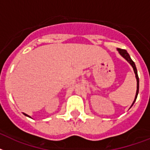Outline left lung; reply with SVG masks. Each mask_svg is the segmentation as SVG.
<instances>
[{"label":"left lung","mask_w":150,"mask_h":150,"mask_svg":"<svg viewBox=\"0 0 150 150\" xmlns=\"http://www.w3.org/2000/svg\"><path fill=\"white\" fill-rule=\"evenodd\" d=\"M118 52H119V54H121L122 57H123L126 61H127L129 63L132 67L133 68V70H134V72H135V75H136V81H137V90H136V97H135V99L133 101V103H132V105L131 107L132 106V105L134 104V103L136 102V98H137V96H138V93H139V76H138V74H137V69H136V64H135L134 62L130 58L129 54H128V52H126V50L125 49H121V48H117Z\"/></svg>","instance_id":"left-lung-1"}]
</instances>
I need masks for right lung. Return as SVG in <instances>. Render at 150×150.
<instances>
[{
    "mask_svg": "<svg viewBox=\"0 0 150 150\" xmlns=\"http://www.w3.org/2000/svg\"><path fill=\"white\" fill-rule=\"evenodd\" d=\"M24 115H26V116H28V117H30L29 115H27V114H25V113H24Z\"/></svg>",
    "mask_w": 150,
    "mask_h": 150,
    "instance_id": "add662e5",
    "label": "right lung"
}]
</instances>
